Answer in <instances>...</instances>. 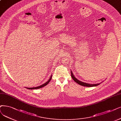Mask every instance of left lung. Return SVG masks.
I'll return each instance as SVG.
<instances>
[{"mask_svg": "<svg viewBox=\"0 0 121 121\" xmlns=\"http://www.w3.org/2000/svg\"><path fill=\"white\" fill-rule=\"evenodd\" d=\"M71 76L72 78L73 79V80L75 82H76L77 83H78V84H79L80 85H82V86H86V87H93V86H97V85L100 84V83L93 84H89V83H85V82H83L80 81V80L77 79L75 78V76L73 74V73H72V72L71 71Z\"/></svg>", "mask_w": 121, "mask_h": 121, "instance_id": "left-lung-1", "label": "left lung"}]
</instances>
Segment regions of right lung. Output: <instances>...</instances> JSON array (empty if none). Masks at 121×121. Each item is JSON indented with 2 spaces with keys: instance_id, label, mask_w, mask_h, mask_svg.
Instances as JSON below:
<instances>
[{
  "instance_id": "1",
  "label": "right lung",
  "mask_w": 121,
  "mask_h": 121,
  "mask_svg": "<svg viewBox=\"0 0 121 121\" xmlns=\"http://www.w3.org/2000/svg\"><path fill=\"white\" fill-rule=\"evenodd\" d=\"M52 75H51L50 79H49V80H48V81H47L46 83H44L43 84H42V85H40V86H39L36 87H32V88H27V87H26V88H27V89H39V88H40L43 87L45 86L46 85H47L48 83H49L50 82V81H51V79H52Z\"/></svg>"
}]
</instances>
